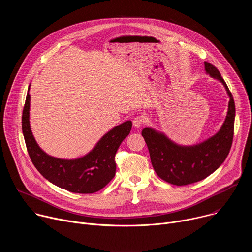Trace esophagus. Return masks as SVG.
<instances>
[{"label": "esophagus", "instance_id": "1", "mask_svg": "<svg viewBox=\"0 0 252 252\" xmlns=\"http://www.w3.org/2000/svg\"><path fill=\"white\" fill-rule=\"evenodd\" d=\"M145 122H146V120H145V118H143L142 116H136V117H134L133 120H132V125H133V126H134L135 128H138V127H140L143 124H145Z\"/></svg>", "mask_w": 252, "mask_h": 252}]
</instances>
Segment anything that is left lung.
<instances>
[{
    "label": "left lung",
    "instance_id": "1",
    "mask_svg": "<svg viewBox=\"0 0 252 252\" xmlns=\"http://www.w3.org/2000/svg\"><path fill=\"white\" fill-rule=\"evenodd\" d=\"M204 65L210 77L222 83L230 98L227 116L220 131L190 147L178 146L163 133L150 127L141 131L155 171L164 182L174 186H187L202 181L221 165L231 149L235 118L233 96L220 70L207 62H204Z\"/></svg>",
    "mask_w": 252,
    "mask_h": 252
}]
</instances>
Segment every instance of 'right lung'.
I'll use <instances>...</instances> for the list:
<instances>
[{
	"mask_svg": "<svg viewBox=\"0 0 252 252\" xmlns=\"http://www.w3.org/2000/svg\"><path fill=\"white\" fill-rule=\"evenodd\" d=\"M30 98L28 91L22 116V128L30 158L35 168L50 183L70 192L94 193L103 189L116 174L115 157L131 129V122H125L105 133L85 157L61 159L47 155L35 141L29 121Z\"/></svg>",
	"mask_w": 252,
	"mask_h": 252,
	"instance_id": "add662e5",
	"label": "right lung"
}]
</instances>
